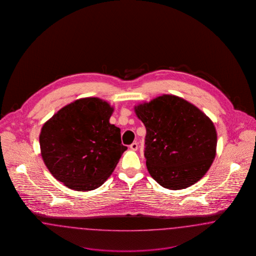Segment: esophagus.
<instances>
[{"label":"esophagus","mask_w":256,"mask_h":256,"mask_svg":"<svg viewBox=\"0 0 256 256\" xmlns=\"http://www.w3.org/2000/svg\"><path fill=\"white\" fill-rule=\"evenodd\" d=\"M130 150H138V143L134 142V143L130 146Z\"/></svg>","instance_id":"obj_1"}]
</instances>
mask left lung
<instances>
[{
	"mask_svg": "<svg viewBox=\"0 0 256 256\" xmlns=\"http://www.w3.org/2000/svg\"><path fill=\"white\" fill-rule=\"evenodd\" d=\"M134 110L146 126V168L156 182L180 190L206 174L216 156L217 132L202 110L174 95L159 96Z\"/></svg>",
	"mask_w": 256,
	"mask_h": 256,
	"instance_id": "1",
	"label": "left lung"
}]
</instances>
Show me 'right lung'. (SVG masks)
Instances as JSON below:
<instances>
[{
    "label": "right lung",
    "instance_id": "1",
    "mask_svg": "<svg viewBox=\"0 0 256 256\" xmlns=\"http://www.w3.org/2000/svg\"><path fill=\"white\" fill-rule=\"evenodd\" d=\"M113 110L98 98H84L43 124L41 156L54 178L70 189L90 191L110 178L128 148L121 130L110 122Z\"/></svg>",
    "mask_w": 256,
    "mask_h": 256
}]
</instances>
